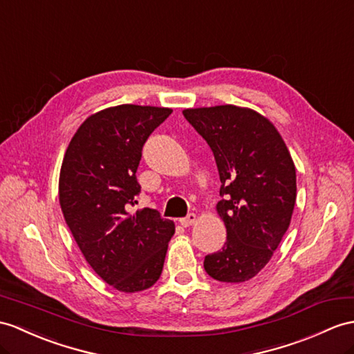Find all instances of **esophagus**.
<instances>
[{
    "instance_id": "esophagus-1",
    "label": "esophagus",
    "mask_w": 354,
    "mask_h": 354,
    "mask_svg": "<svg viewBox=\"0 0 354 354\" xmlns=\"http://www.w3.org/2000/svg\"><path fill=\"white\" fill-rule=\"evenodd\" d=\"M196 222V214L195 213H189L186 218H182L180 219V223H182L183 227H191L192 223Z\"/></svg>"
}]
</instances>
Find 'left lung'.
Returning a JSON list of instances; mask_svg holds the SVG:
<instances>
[{
	"mask_svg": "<svg viewBox=\"0 0 354 354\" xmlns=\"http://www.w3.org/2000/svg\"><path fill=\"white\" fill-rule=\"evenodd\" d=\"M209 144L221 178L216 210L227 228L221 251L204 269L221 282H245L270 261L290 227L296 204V168L282 136L249 108L219 105L185 109Z\"/></svg>",
	"mask_w": 354,
	"mask_h": 354,
	"instance_id": "1",
	"label": "left lung"
}]
</instances>
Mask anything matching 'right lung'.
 Segmentation results:
<instances>
[{
  "label": "right lung",
  "instance_id": "right-lung-1",
  "mask_svg": "<svg viewBox=\"0 0 354 354\" xmlns=\"http://www.w3.org/2000/svg\"><path fill=\"white\" fill-rule=\"evenodd\" d=\"M172 109L118 105L90 115L66 150L59 205L91 269L123 292L160 278L174 222L145 207L132 213L141 186L136 169L147 138Z\"/></svg>",
  "mask_w": 354,
  "mask_h": 354
}]
</instances>
